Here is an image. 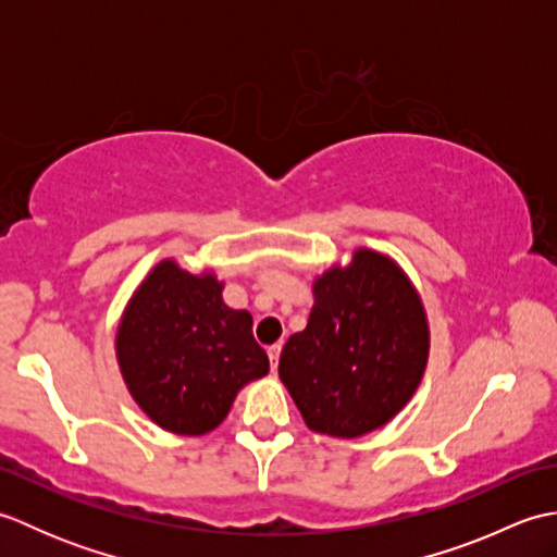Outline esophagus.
I'll list each match as a JSON object with an SVG mask.
<instances>
[{
	"mask_svg": "<svg viewBox=\"0 0 557 557\" xmlns=\"http://www.w3.org/2000/svg\"><path fill=\"white\" fill-rule=\"evenodd\" d=\"M280 351H282V347H280V345H272V347H268V359H270V366H272V371H277Z\"/></svg>",
	"mask_w": 557,
	"mask_h": 557,
	"instance_id": "34e87169",
	"label": "esophagus"
}]
</instances>
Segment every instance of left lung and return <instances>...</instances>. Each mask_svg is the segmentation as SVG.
Returning a JSON list of instances; mask_svg holds the SVG:
<instances>
[{"label": "left lung", "instance_id": "1", "mask_svg": "<svg viewBox=\"0 0 557 557\" xmlns=\"http://www.w3.org/2000/svg\"><path fill=\"white\" fill-rule=\"evenodd\" d=\"M423 301L393 258L357 248L313 280L309 325L280 354V381L311 431L361 437L407 407L429 363Z\"/></svg>", "mask_w": 557, "mask_h": 557}]
</instances>
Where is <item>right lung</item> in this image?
I'll return each mask as SVG.
<instances>
[{
	"label": "right lung",
	"mask_w": 557,
	"mask_h": 557,
	"mask_svg": "<svg viewBox=\"0 0 557 557\" xmlns=\"http://www.w3.org/2000/svg\"><path fill=\"white\" fill-rule=\"evenodd\" d=\"M224 282L174 258L152 268L128 299L114 349L126 389L146 417L176 435H206L239 389L270 371L253 318L222 301Z\"/></svg>",
	"instance_id": "add662e5"
}]
</instances>
